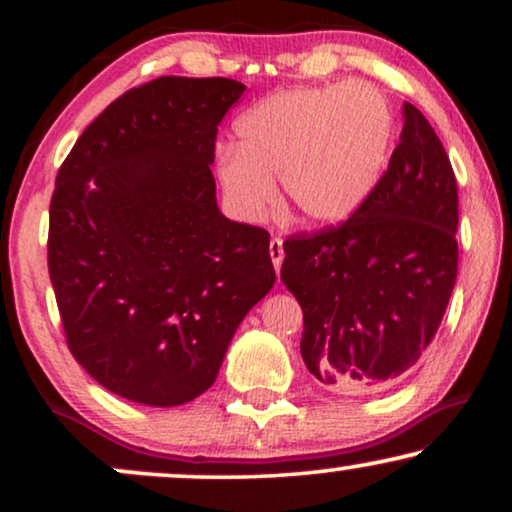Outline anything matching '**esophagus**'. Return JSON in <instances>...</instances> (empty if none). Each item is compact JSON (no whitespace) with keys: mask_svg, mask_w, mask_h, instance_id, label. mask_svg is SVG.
Returning <instances> with one entry per match:
<instances>
[{"mask_svg":"<svg viewBox=\"0 0 512 512\" xmlns=\"http://www.w3.org/2000/svg\"><path fill=\"white\" fill-rule=\"evenodd\" d=\"M270 258H272V265H275V270L282 268V261H284V242L279 240V237H272V240H270Z\"/></svg>","mask_w":512,"mask_h":512,"instance_id":"esophagus-1","label":"esophagus"}]
</instances>
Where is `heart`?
Here are the masks:
<instances>
[{
    "label": "heart",
    "instance_id": "heart-1",
    "mask_svg": "<svg viewBox=\"0 0 512 512\" xmlns=\"http://www.w3.org/2000/svg\"><path fill=\"white\" fill-rule=\"evenodd\" d=\"M216 177L244 219H261L282 179L289 212L307 226H340L366 205L387 170L396 121L370 83L298 86L263 97L235 121Z\"/></svg>",
    "mask_w": 512,
    "mask_h": 512
}]
</instances>
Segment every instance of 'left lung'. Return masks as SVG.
<instances>
[{
    "label": "left lung",
    "instance_id": "left-lung-1",
    "mask_svg": "<svg viewBox=\"0 0 512 512\" xmlns=\"http://www.w3.org/2000/svg\"><path fill=\"white\" fill-rule=\"evenodd\" d=\"M450 158L403 102L401 142L366 205L338 228L284 242L282 282L303 307L300 354L340 394L387 389L436 335L457 282Z\"/></svg>",
    "mask_w": 512,
    "mask_h": 512
}]
</instances>
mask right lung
<instances>
[{"label": "right lung", "mask_w": 512, "mask_h": 512, "mask_svg": "<svg viewBox=\"0 0 512 512\" xmlns=\"http://www.w3.org/2000/svg\"><path fill=\"white\" fill-rule=\"evenodd\" d=\"M247 86L160 76L111 102L62 163L48 272L67 345L111 394L153 408L212 387L275 284L270 235L216 205L214 142Z\"/></svg>", "instance_id": "1"}]
</instances>
